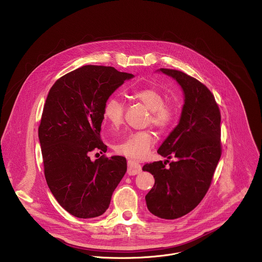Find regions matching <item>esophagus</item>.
Returning a JSON list of instances; mask_svg holds the SVG:
<instances>
[{
    "label": "esophagus",
    "instance_id": "1",
    "mask_svg": "<svg viewBox=\"0 0 262 262\" xmlns=\"http://www.w3.org/2000/svg\"><path fill=\"white\" fill-rule=\"evenodd\" d=\"M141 172V165L134 161V160H129L128 161V169H127V173L129 176H136L138 173Z\"/></svg>",
    "mask_w": 262,
    "mask_h": 262
}]
</instances>
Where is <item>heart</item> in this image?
I'll list each match as a JSON object with an SVG mask.
<instances>
[{
    "label": "heart",
    "instance_id": "heart-1",
    "mask_svg": "<svg viewBox=\"0 0 262 262\" xmlns=\"http://www.w3.org/2000/svg\"><path fill=\"white\" fill-rule=\"evenodd\" d=\"M134 99L142 103L150 111L149 122L157 129H166L174 118V109L165 103L164 96L153 88H144L133 93ZM125 106L123 102L112 97L104 106V116L114 127L123 123ZM154 136L150 131H137L128 133L115 149L129 158L141 159L145 157L154 144Z\"/></svg>",
    "mask_w": 262,
    "mask_h": 262
}]
</instances>
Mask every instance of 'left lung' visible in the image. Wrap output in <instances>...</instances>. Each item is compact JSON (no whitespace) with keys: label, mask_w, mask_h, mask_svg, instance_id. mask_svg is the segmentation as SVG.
<instances>
[{"label":"left lung","mask_w":262,"mask_h":262,"mask_svg":"<svg viewBox=\"0 0 262 262\" xmlns=\"http://www.w3.org/2000/svg\"><path fill=\"white\" fill-rule=\"evenodd\" d=\"M157 72L177 80L185 100L179 124L157 150L166 160L142 168L155 180L145 200L151 214L172 220L193 210L210 187L221 157V114L213 94L198 79L174 70ZM171 157L176 160L166 168Z\"/></svg>","instance_id":"obj_1"}]
</instances>
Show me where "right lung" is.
<instances>
[{
	"label": "right lung",
	"instance_id": "1",
	"mask_svg": "<svg viewBox=\"0 0 262 262\" xmlns=\"http://www.w3.org/2000/svg\"><path fill=\"white\" fill-rule=\"evenodd\" d=\"M134 75L112 67L84 66L57 79L50 89L38 128L46 183L58 204L73 216L103 215L127 170L123 156L90 152L107 146L100 138L104 106Z\"/></svg>",
	"mask_w": 262,
	"mask_h": 262
}]
</instances>
